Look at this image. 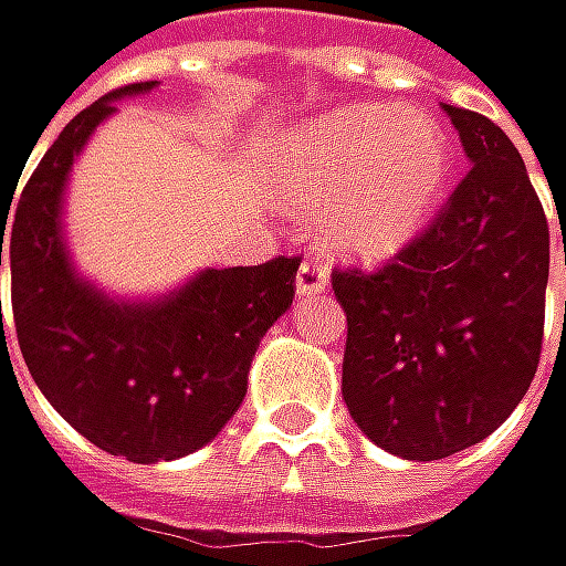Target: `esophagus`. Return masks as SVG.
Instances as JSON below:
<instances>
[{
  "label": "esophagus",
  "mask_w": 566,
  "mask_h": 566,
  "mask_svg": "<svg viewBox=\"0 0 566 566\" xmlns=\"http://www.w3.org/2000/svg\"><path fill=\"white\" fill-rule=\"evenodd\" d=\"M295 285H298V295H318V292H325V285H328V268L322 261L305 258L302 268H298Z\"/></svg>",
  "instance_id": "34e87169"
}]
</instances>
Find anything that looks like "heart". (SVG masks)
Listing matches in <instances>:
<instances>
[{
    "instance_id": "1",
    "label": "heart",
    "mask_w": 566,
    "mask_h": 566,
    "mask_svg": "<svg viewBox=\"0 0 566 566\" xmlns=\"http://www.w3.org/2000/svg\"><path fill=\"white\" fill-rule=\"evenodd\" d=\"M451 171L444 128L421 112L348 105L281 135L268 151L274 191L322 205L318 238L345 258L401 251L438 208Z\"/></svg>"
}]
</instances>
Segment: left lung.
Segmentation results:
<instances>
[{
    "label": "left lung",
    "mask_w": 566,
    "mask_h": 566,
    "mask_svg": "<svg viewBox=\"0 0 566 566\" xmlns=\"http://www.w3.org/2000/svg\"><path fill=\"white\" fill-rule=\"evenodd\" d=\"M444 112L471 171L388 264L332 274L348 315L345 405L378 448L408 461H441L497 431L527 395L544 345V205L491 118Z\"/></svg>",
    "instance_id": "left-lung-1"
}]
</instances>
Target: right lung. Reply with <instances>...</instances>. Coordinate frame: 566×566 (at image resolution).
I'll return each mask as SVG.
<instances>
[{"label":"right lung","mask_w":566,"mask_h":566,"mask_svg":"<svg viewBox=\"0 0 566 566\" xmlns=\"http://www.w3.org/2000/svg\"><path fill=\"white\" fill-rule=\"evenodd\" d=\"M78 112L35 165L2 241L12 261V322L29 375L95 448L135 464L205 448L241 408L264 332L292 308L302 258L208 268L158 302H115L82 281L62 241V198L75 155L125 95ZM2 332V305H0Z\"/></svg>","instance_id":"right-lung-1"}]
</instances>
